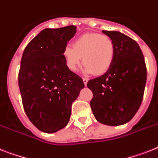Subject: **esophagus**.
I'll return each instance as SVG.
<instances>
[{
	"instance_id": "obj_1",
	"label": "esophagus",
	"mask_w": 158,
	"mask_h": 158,
	"mask_svg": "<svg viewBox=\"0 0 158 158\" xmlns=\"http://www.w3.org/2000/svg\"><path fill=\"white\" fill-rule=\"evenodd\" d=\"M83 83H84V85H87V83H88V79H86V78H83Z\"/></svg>"
}]
</instances>
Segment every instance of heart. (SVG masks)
<instances>
[{"instance_id": "b5f03b06", "label": "heart", "mask_w": 158, "mask_h": 158, "mask_svg": "<svg viewBox=\"0 0 158 158\" xmlns=\"http://www.w3.org/2000/svg\"><path fill=\"white\" fill-rule=\"evenodd\" d=\"M115 45L113 40L99 33H85L78 37L72 46L67 45L63 50V57L67 67L72 71L81 64L82 57L84 72L101 75L111 67L114 59Z\"/></svg>"}]
</instances>
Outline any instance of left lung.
Masks as SVG:
<instances>
[{
    "label": "left lung",
    "instance_id": "1",
    "mask_svg": "<svg viewBox=\"0 0 158 158\" xmlns=\"http://www.w3.org/2000/svg\"><path fill=\"white\" fill-rule=\"evenodd\" d=\"M102 32L114 43V59L106 74L87 83L93 94L90 106L99 123L123 125L135 116L143 101L147 79L146 64L135 40L118 31Z\"/></svg>",
    "mask_w": 158,
    "mask_h": 158
}]
</instances>
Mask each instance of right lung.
Returning a JSON list of instances; mask_svg holds the SVG:
<instances>
[{"instance_id":"right-lung-1","label":"right lung","mask_w":158,"mask_h":158,"mask_svg":"<svg viewBox=\"0 0 158 158\" xmlns=\"http://www.w3.org/2000/svg\"><path fill=\"white\" fill-rule=\"evenodd\" d=\"M76 27L46 28L24 49L19 72L23 106L33 125L54 133L67 125L71 105L84 88L81 77L67 67L63 50Z\"/></svg>"}]
</instances>
